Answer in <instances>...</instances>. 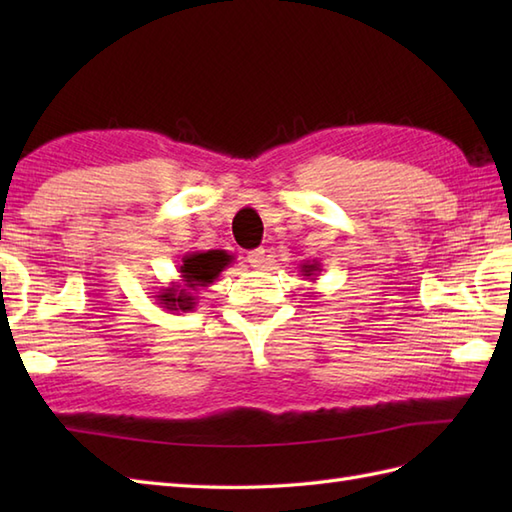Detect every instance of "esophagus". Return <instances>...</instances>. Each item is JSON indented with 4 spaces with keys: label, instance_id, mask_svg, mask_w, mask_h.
Instances as JSON below:
<instances>
[{
    "label": "esophagus",
    "instance_id": "34e87169",
    "mask_svg": "<svg viewBox=\"0 0 512 512\" xmlns=\"http://www.w3.org/2000/svg\"><path fill=\"white\" fill-rule=\"evenodd\" d=\"M248 264L253 266V268H257V270H264V268L270 264V255H268V250H266V248H255V250H250V253H248Z\"/></svg>",
    "mask_w": 512,
    "mask_h": 512
}]
</instances>
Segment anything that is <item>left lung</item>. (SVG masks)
I'll return each instance as SVG.
<instances>
[{"instance_id":"8db88e82","label":"left lung","mask_w":512,"mask_h":512,"mask_svg":"<svg viewBox=\"0 0 512 512\" xmlns=\"http://www.w3.org/2000/svg\"><path fill=\"white\" fill-rule=\"evenodd\" d=\"M317 273H321V268H319V264L317 262H308V264H301V275L303 277H306V279H312L314 275H317Z\"/></svg>"}]
</instances>
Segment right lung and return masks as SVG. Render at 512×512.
Instances as JSON below:
<instances>
[{"mask_svg":"<svg viewBox=\"0 0 512 512\" xmlns=\"http://www.w3.org/2000/svg\"><path fill=\"white\" fill-rule=\"evenodd\" d=\"M231 255L226 250H195V253L182 255L178 264L180 279L171 281L169 286L160 288L156 301L160 308L169 312H187L195 308V290L209 288L213 281L222 275V270L231 264Z\"/></svg>","mask_w":512,"mask_h":512,"instance_id":"add662e5","label":"right lung"}]
</instances>
